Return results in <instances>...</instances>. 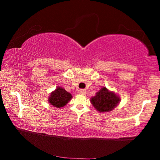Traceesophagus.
Returning <instances> with one entry per match:
<instances>
[{"label":"esophagus","instance_id":"obj_1","mask_svg":"<svg viewBox=\"0 0 160 160\" xmlns=\"http://www.w3.org/2000/svg\"><path fill=\"white\" fill-rule=\"evenodd\" d=\"M78 92V94H85L86 93V91L85 90H84V89H80Z\"/></svg>","mask_w":160,"mask_h":160}]
</instances>
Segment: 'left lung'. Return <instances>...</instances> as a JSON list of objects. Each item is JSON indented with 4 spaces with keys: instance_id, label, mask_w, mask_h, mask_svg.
Listing matches in <instances>:
<instances>
[{
    "instance_id": "left-lung-1",
    "label": "left lung",
    "mask_w": 160,
    "mask_h": 160,
    "mask_svg": "<svg viewBox=\"0 0 160 160\" xmlns=\"http://www.w3.org/2000/svg\"><path fill=\"white\" fill-rule=\"evenodd\" d=\"M119 101V97L113 92L108 90L105 87H103L91 99V103L99 112H111L117 106Z\"/></svg>"
}]
</instances>
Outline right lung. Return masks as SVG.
<instances>
[{
	"instance_id": "right-lung-1",
	"label": "right lung",
	"mask_w": 160,
	"mask_h": 160,
	"mask_svg": "<svg viewBox=\"0 0 160 160\" xmlns=\"http://www.w3.org/2000/svg\"><path fill=\"white\" fill-rule=\"evenodd\" d=\"M72 98L71 94L61 87H58L53 92L50 94L48 102L54 107L61 108L67 104Z\"/></svg>"
}]
</instances>
